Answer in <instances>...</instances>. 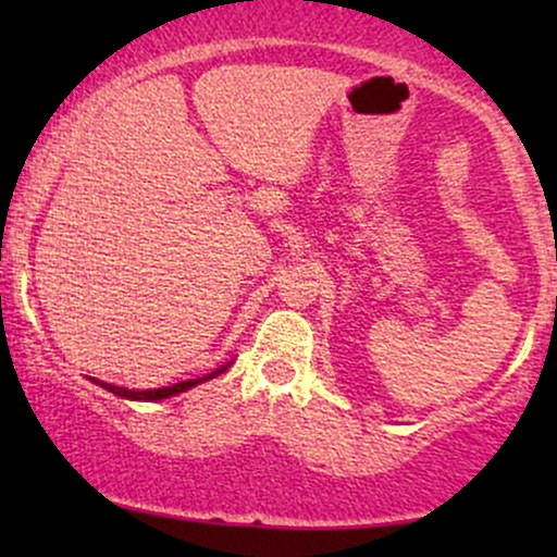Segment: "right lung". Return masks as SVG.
<instances>
[{
  "label": "right lung",
  "mask_w": 557,
  "mask_h": 557,
  "mask_svg": "<svg viewBox=\"0 0 557 557\" xmlns=\"http://www.w3.org/2000/svg\"><path fill=\"white\" fill-rule=\"evenodd\" d=\"M230 363H233V361H227L225 367L214 369V372H209V374L198 376V380H185V382H177V385L159 387V389H127V387L110 385V382H99V380H94V376H91V382H96V385H99V387L110 389V393H112V395H117V398H127V400H164V398H172V395H177V393H185V389H190V387L201 385V382L214 380V376H220L222 372H227Z\"/></svg>",
  "instance_id": "1"
}]
</instances>
